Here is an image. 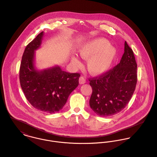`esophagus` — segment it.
<instances>
[{
    "mask_svg": "<svg viewBox=\"0 0 157 157\" xmlns=\"http://www.w3.org/2000/svg\"><path fill=\"white\" fill-rule=\"evenodd\" d=\"M86 83V80L85 79V78L82 76H81L80 78H79V83L80 84H84Z\"/></svg>",
    "mask_w": 157,
    "mask_h": 157,
    "instance_id": "esophagus-1",
    "label": "esophagus"
}]
</instances>
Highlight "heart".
<instances>
[{
	"instance_id": "1",
	"label": "heart",
	"mask_w": 157,
	"mask_h": 157,
	"mask_svg": "<svg viewBox=\"0 0 157 157\" xmlns=\"http://www.w3.org/2000/svg\"><path fill=\"white\" fill-rule=\"evenodd\" d=\"M80 56L88 61V69L94 75L103 74L109 70L116 56V49L109 45L104 38H98L90 41L78 49ZM72 63L78 67L81 65L79 59L74 56Z\"/></svg>"
}]
</instances>
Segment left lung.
Returning <instances> with one entry per match:
<instances>
[{
	"instance_id": "8db88e82",
	"label": "left lung",
	"mask_w": 157,
	"mask_h": 157,
	"mask_svg": "<svg viewBox=\"0 0 157 157\" xmlns=\"http://www.w3.org/2000/svg\"><path fill=\"white\" fill-rule=\"evenodd\" d=\"M137 64L127 42L120 63L100 75L89 79L93 93L90 105L99 116L107 117L121 111L128 104L137 83Z\"/></svg>"
}]
</instances>
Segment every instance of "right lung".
I'll use <instances>...</instances> for the list:
<instances>
[{
    "mask_svg": "<svg viewBox=\"0 0 157 157\" xmlns=\"http://www.w3.org/2000/svg\"><path fill=\"white\" fill-rule=\"evenodd\" d=\"M40 33L25 48L19 69V80L24 95L34 108L47 113L60 111L70 94L78 86L80 74L63 71L58 66L37 70L35 51L41 44Z\"/></svg>",
    "mask_w": 157,
    "mask_h": 157,
    "instance_id": "obj_1",
    "label": "right lung"
}]
</instances>
